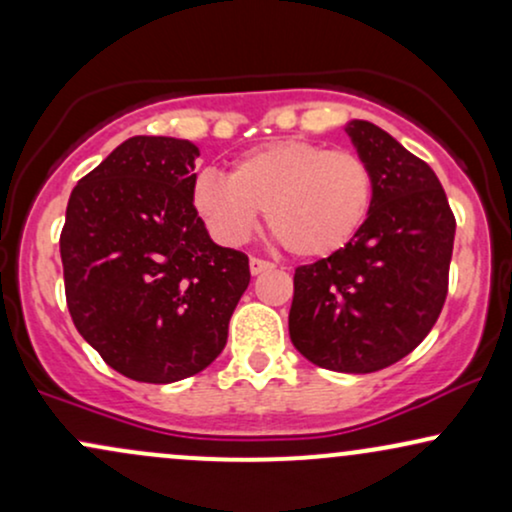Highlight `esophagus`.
<instances>
[{"instance_id":"34e87169","label":"esophagus","mask_w":512,"mask_h":512,"mask_svg":"<svg viewBox=\"0 0 512 512\" xmlns=\"http://www.w3.org/2000/svg\"><path fill=\"white\" fill-rule=\"evenodd\" d=\"M272 267H274V264L262 260V257H250V272L252 274H262V272H267V269H272Z\"/></svg>"}]
</instances>
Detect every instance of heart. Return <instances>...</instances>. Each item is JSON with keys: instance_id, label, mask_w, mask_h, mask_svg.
Here are the masks:
<instances>
[{"instance_id": "1", "label": "heart", "mask_w": 512, "mask_h": 512, "mask_svg": "<svg viewBox=\"0 0 512 512\" xmlns=\"http://www.w3.org/2000/svg\"><path fill=\"white\" fill-rule=\"evenodd\" d=\"M190 199L219 243H245L267 211L269 228L291 255L330 257L366 226L375 173L354 151L286 139L240 156L231 178L202 170Z\"/></svg>"}]
</instances>
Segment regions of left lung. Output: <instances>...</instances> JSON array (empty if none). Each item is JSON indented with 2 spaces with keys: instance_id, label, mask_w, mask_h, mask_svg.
<instances>
[{
  "instance_id": "1",
  "label": "left lung",
  "mask_w": 512,
  "mask_h": 512,
  "mask_svg": "<svg viewBox=\"0 0 512 512\" xmlns=\"http://www.w3.org/2000/svg\"><path fill=\"white\" fill-rule=\"evenodd\" d=\"M346 132L375 173L373 211L346 248L296 267L289 334L315 366L375 373L411 354L436 325L455 214L431 166L397 139L366 120Z\"/></svg>"
}]
</instances>
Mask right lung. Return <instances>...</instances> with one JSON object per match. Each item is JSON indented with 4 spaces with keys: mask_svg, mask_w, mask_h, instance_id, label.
<instances>
[{
    "mask_svg": "<svg viewBox=\"0 0 512 512\" xmlns=\"http://www.w3.org/2000/svg\"><path fill=\"white\" fill-rule=\"evenodd\" d=\"M199 149L132 137L79 180L60 236L74 327L117 373L166 385L221 354L250 284L248 255L219 248L192 207Z\"/></svg>",
    "mask_w": 512,
    "mask_h": 512,
    "instance_id": "obj_1",
    "label": "right lung"
}]
</instances>
